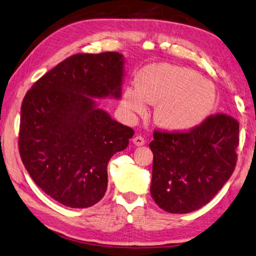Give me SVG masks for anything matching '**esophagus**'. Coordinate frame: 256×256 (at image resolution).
Returning a JSON list of instances; mask_svg holds the SVG:
<instances>
[{
  "instance_id": "esophagus-1",
  "label": "esophagus",
  "mask_w": 256,
  "mask_h": 256,
  "mask_svg": "<svg viewBox=\"0 0 256 256\" xmlns=\"http://www.w3.org/2000/svg\"><path fill=\"white\" fill-rule=\"evenodd\" d=\"M133 144H136V146H144V144H146V141H144V139L142 138V136H134V138H133Z\"/></svg>"
}]
</instances>
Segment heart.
<instances>
[{"label":"heart","mask_w":256,"mask_h":256,"mask_svg":"<svg viewBox=\"0 0 256 256\" xmlns=\"http://www.w3.org/2000/svg\"><path fill=\"white\" fill-rule=\"evenodd\" d=\"M136 85V90H125L123 108L142 115L147 104H156L155 123L168 132L182 133L198 128L216 104L214 86L190 68L152 64L139 72Z\"/></svg>","instance_id":"b5f03b06"}]
</instances>
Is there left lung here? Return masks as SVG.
<instances>
[{"instance_id": "1", "label": "left lung", "mask_w": 256, "mask_h": 256, "mask_svg": "<svg viewBox=\"0 0 256 256\" xmlns=\"http://www.w3.org/2000/svg\"><path fill=\"white\" fill-rule=\"evenodd\" d=\"M239 123L217 114L190 132H154L150 194L171 214H188L207 204L234 172Z\"/></svg>"}]
</instances>
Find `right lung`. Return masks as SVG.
<instances>
[{
  "mask_svg": "<svg viewBox=\"0 0 256 256\" xmlns=\"http://www.w3.org/2000/svg\"><path fill=\"white\" fill-rule=\"evenodd\" d=\"M124 66L120 52L74 55L42 76L22 100V161L34 182L66 207L88 208L104 198L109 160L134 134L95 100L120 98Z\"/></svg>",
  "mask_w": 256,
  "mask_h": 256,
  "instance_id": "add662e5",
  "label": "right lung"
}]
</instances>
